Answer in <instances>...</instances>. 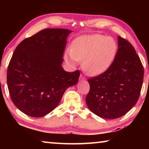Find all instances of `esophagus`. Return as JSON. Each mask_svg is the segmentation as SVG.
I'll use <instances>...</instances> for the list:
<instances>
[{"mask_svg":"<svg viewBox=\"0 0 149 149\" xmlns=\"http://www.w3.org/2000/svg\"><path fill=\"white\" fill-rule=\"evenodd\" d=\"M79 79H80V80H85L86 79H85V77L84 76V75H83L82 74H81L80 75V77H79Z\"/></svg>","mask_w":149,"mask_h":149,"instance_id":"esophagus-1","label":"esophagus"}]
</instances>
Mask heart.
<instances>
[{
  "instance_id": "b5f03b06",
  "label": "heart",
  "mask_w": 149,
  "mask_h": 149,
  "mask_svg": "<svg viewBox=\"0 0 149 149\" xmlns=\"http://www.w3.org/2000/svg\"><path fill=\"white\" fill-rule=\"evenodd\" d=\"M117 51L118 44L112 37L100 34L83 35L73 41L71 49L65 52V59L72 65L82 61L85 72L95 76L107 71Z\"/></svg>"
}]
</instances>
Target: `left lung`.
<instances>
[{
    "mask_svg": "<svg viewBox=\"0 0 149 149\" xmlns=\"http://www.w3.org/2000/svg\"><path fill=\"white\" fill-rule=\"evenodd\" d=\"M118 49L107 71L88 79L90 90L85 102L100 118L116 119L137 103L142 87L144 69L132 45L118 37Z\"/></svg>",
    "mask_w": 149,
    "mask_h": 149,
    "instance_id": "8db88e82",
    "label": "left lung"
}]
</instances>
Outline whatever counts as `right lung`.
<instances>
[{
	"label": "right lung",
	"instance_id": "1",
	"mask_svg": "<svg viewBox=\"0 0 149 149\" xmlns=\"http://www.w3.org/2000/svg\"><path fill=\"white\" fill-rule=\"evenodd\" d=\"M70 33L45 29L15 49L7 70V85L12 101L26 115L48 114L59 104L65 91L77 83L79 71L65 72L62 66Z\"/></svg>",
	"mask_w": 149,
	"mask_h": 149
}]
</instances>
